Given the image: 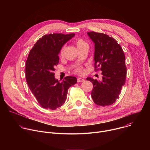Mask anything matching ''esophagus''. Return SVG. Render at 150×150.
Here are the masks:
<instances>
[{
    "label": "esophagus",
    "mask_w": 150,
    "mask_h": 150,
    "mask_svg": "<svg viewBox=\"0 0 150 150\" xmlns=\"http://www.w3.org/2000/svg\"><path fill=\"white\" fill-rule=\"evenodd\" d=\"M84 81H85V79L83 78H78L77 79V81L78 82H83Z\"/></svg>",
    "instance_id": "obj_1"
}]
</instances>
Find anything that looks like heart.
<instances>
[{
    "instance_id": "obj_1",
    "label": "heart",
    "mask_w": 150,
    "mask_h": 150,
    "mask_svg": "<svg viewBox=\"0 0 150 150\" xmlns=\"http://www.w3.org/2000/svg\"><path fill=\"white\" fill-rule=\"evenodd\" d=\"M75 44L76 45V46L78 47V48L81 47L82 46H84L85 45H88V44L86 42H85L84 40H83L81 38H78L75 41ZM63 53H64V48L63 47L60 52V56H63ZM75 73L77 74H79V75H82L84 73V69L82 67L80 66L76 68V69L75 70Z\"/></svg>"
}]
</instances>
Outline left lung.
Masks as SVG:
<instances>
[{
  "label": "left lung",
  "mask_w": 150,
  "mask_h": 150,
  "mask_svg": "<svg viewBox=\"0 0 150 150\" xmlns=\"http://www.w3.org/2000/svg\"><path fill=\"white\" fill-rule=\"evenodd\" d=\"M95 45V71H102L101 81L87 78L93 84L91 97L101 106L113 104L119 98L125 83L126 67L125 56L117 41L108 35L91 31L87 33Z\"/></svg>",
  "instance_id": "1"
}]
</instances>
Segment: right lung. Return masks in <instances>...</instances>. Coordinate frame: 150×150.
Returning a JSON list of instances; mask_svg holds the SVG:
<instances>
[{"label":"right lung","instance_id":"obj_1","mask_svg":"<svg viewBox=\"0 0 150 150\" xmlns=\"http://www.w3.org/2000/svg\"><path fill=\"white\" fill-rule=\"evenodd\" d=\"M74 35V33L45 35L29 53L25 65L26 81L42 108L55 110L62 106L67 100L68 90L77 82L74 76H66L60 82L55 79L54 73L62 46Z\"/></svg>","mask_w":150,"mask_h":150}]
</instances>
